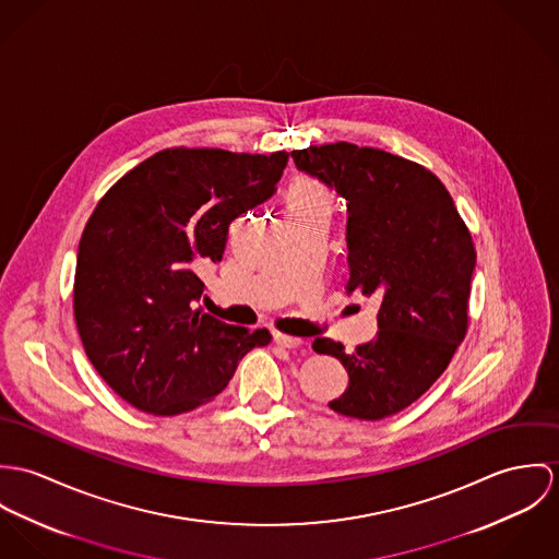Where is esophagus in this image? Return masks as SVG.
<instances>
[{"mask_svg":"<svg viewBox=\"0 0 559 559\" xmlns=\"http://www.w3.org/2000/svg\"><path fill=\"white\" fill-rule=\"evenodd\" d=\"M274 343H276L278 347H285V349H296V347H300V345H302V338L276 332V334H274Z\"/></svg>","mask_w":559,"mask_h":559,"instance_id":"1","label":"esophagus"}]
</instances>
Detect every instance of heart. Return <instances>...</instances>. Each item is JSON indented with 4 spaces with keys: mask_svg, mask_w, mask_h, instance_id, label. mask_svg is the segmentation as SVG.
<instances>
[{
    "mask_svg": "<svg viewBox=\"0 0 559 559\" xmlns=\"http://www.w3.org/2000/svg\"><path fill=\"white\" fill-rule=\"evenodd\" d=\"M285 203H287V214L321 212V214L330 216V212L334 207L332 192L319 180L307 178V176L296 178L292 182V187L287 188V194H285Z\"/></svg>",
    "mask_w": 559,
    "mask_h": 559,
    "instance_id": "obj_1",
    "label": "heart"
}]
</instances>
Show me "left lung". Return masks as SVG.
<instances>
[{"label": "left lung", "mask_w": 559, "mask_h": 559, "mask_svg": "<svg viewBox=\"0 0 559 559\" xmlns=\"http://www.w3.org/2000/svg\"><path fill=\"white\" fill-rule=\"evenodd\" d=\"M296 167L347 201V294L372 298L377 336L345 354L332 338L312 349L341 360L347 390L330 409L381 420L418 401L467 332L476 249L450 192L418 163L347 141L292 152Z\"/></svg>", "instance_id": "obj_1"}]
</instances>
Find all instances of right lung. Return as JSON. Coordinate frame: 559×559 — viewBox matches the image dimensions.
I'll return each mask as SVG.
<instances>
[{"label": "right lung", "instance_id": "obj_1", "mask_svg": "<svg viewBox=\"0 0 559 559\" xmlns=\"http://www.w3.org/2000/svg\"><path fill=\"white\" fill-rule=\"evenodd\" d=\"M287 160L171 147L98 201L79 242L72 309L90 362L132 407L178 416L205 405L270 343L265 328L197 309V270L223 259L231 221L274 194Z\"/></svg>", "mask_w": 559, "mask_h": 559}]
</instances>
